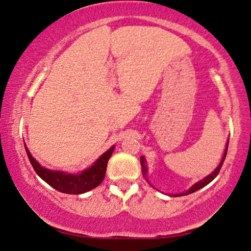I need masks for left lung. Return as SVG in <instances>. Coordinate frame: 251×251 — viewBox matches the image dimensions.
Listing matches in <instances>:
<instances>
[{
    "instance_id": "8db88e82",
    "label": "left lung",
    "mask_w": 251,
    "mask_h": 251,
    "mask_svg": "<svg viewBox=\"0 0 251 251\" xmlns=\"http://www.w3.org/2000/svg\"><path fill=\"white\" fill-rule=\"evenodd\" d=\"M227 148H228V140H227V144H226V148H225L224 155H223L222 161H220L219 166L216 168V170H214V172L212 173V174H210L208 176H206V177L203 178V180L199 181V182H197L195 184H193V186H192L191 188H189L188 191H187V192L181 193V194H175L174 197H180V195H187V194H191V193H194V192L199 191L200 188H202V187H205L206 184L210 183L212 180H214V177H216V176L219 174V170H220V168H222L223 163H224V159H225V157H226V152H227ZM140 164H142V172H143V175L145 176V175H147L148 169H147V164H145V158H144V157H143V156L140 157Z\"/></svg>"
}]
</instances>
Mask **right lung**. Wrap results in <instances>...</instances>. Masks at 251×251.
Returning a JSON list of instances; mask_svg holds the SVG:
<instances>
[{
  "label": "right lung",
  "instance_id": "obj_1",
  "mask_svg": "<svg viewBox=\"0 0 251 251\" xmlns=\"http://www.w3.org/2000/svg\"><path fill=\"white\" fill-rule=\"evenodd\" d=\"M113 150H114V147L108 149L103 155L96 159L92 167L83 170L81 174H68L64 172H56V170H50L41 167L33 158L29 150L26 148L27 156H28L29 162H31L35 173L54 189L62 193H67V194H82V193L96 188L102 182L104 175H106L107 163H108V159L111 158Z\"/></svg>",
  "mask_w": 251,
  "mask_h": 251
}]
</instances>
